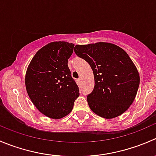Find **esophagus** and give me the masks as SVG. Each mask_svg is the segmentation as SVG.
I'll list each match as a JSON object with an SVG mask.
<instances>
[{"label": "esophagus", "instance_id": "obj_1", "mask_svg": "<svg viewBox=\"0 0 156 156\" xmlns=\"http://www.w3.org/2000/svg\"><path fill=\"white\" fill-rule=\"evenodd\" d=\"M77 82H78V84H81V78H78V79L77 80Z\"/></svg>", "mask_w": 156, "mask_h": 156}]
</instances>
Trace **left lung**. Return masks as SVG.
I'll return each mask as SVG.
<instances>
[{"mask_svg":"<svg viewBox=\"0 0 156 156\" xmlns=\"http://www.w3.org/2000/svg\"><path fill=\"white\" fill-rule=\"evenodd\" d=\"M75 53L90 66L94 90L87 95L89 107L97 115L113 119L133 103L140 84V75L128 54L107 42L76 45Z\"/></svg>","mask_w":156,"mask_h":156,"instance_id":"left-lung-1","label":"left lung"}]
</instances>
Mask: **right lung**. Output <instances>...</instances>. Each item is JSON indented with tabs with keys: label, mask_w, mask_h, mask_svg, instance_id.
Here are the masks:
<instances>
[{
	"label": "right lung",
	"mask_w": 156,
	"mask_h": 156,
	"mask_svg": "<svg viewBox=\"0 0 156 156\" xmlns=\"http://www.w3.org/2000/svg\"><path fill=\"white\" fill-rule=\"evenodd\" d=\"M74 46L66 41L45 45L35 53L26 71L25 82L29 98L50 119H59L69 114L79 97L68 66Z\"/></svg>",
	"instance_id": "obj_1"
}]
</instances>
